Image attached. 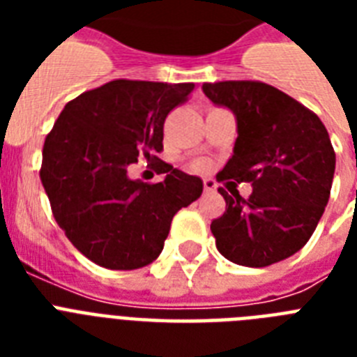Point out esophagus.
Segmentation results:
<instances>
[{"label": "esophagus", "mask_w": 357, "mask_h": 357, "mask_svg": "<svg viewBox=\"0 0 357 357\" xmlns=\"http://www.w3.org/2000/svg\"><path fill=\"white\" fill-rule=\"evenodd\" d=\"M204 190H206V192H213V190H217V183H215V179H204Z\"/></svg>", "instance_id": "esophagus-1"}]
</instances>
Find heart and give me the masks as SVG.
<instances>
[{"label":"heart","instance_id":"b5f03b06","mask_svg":"<svg viewBox=\"0 0 357 357\" xmlns=\"http://www.w3.org/2000/svg\"><path fill=\"white\" fill-rule=\"evenodd\" d=\"M206 165H204V162H198V165H196V170H200V172H204V170H206Z\"/></svg>","mask_w":357,"mask_h":357}]
</instances>
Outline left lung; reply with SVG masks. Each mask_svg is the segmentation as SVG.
<instances>
[{
    "instance_id": "obj_1",
    "label": "left lung",
    "mask_w": 357,
    "mask_h": 357,
    "mask_svg": "<svg viewBox=\"0 0 357 357\" xmlns=\"http://www.w3.org/2000/svg\"><path fill=\"white\" fill-rule=\"evenodd\" d=\"M215 105L237 120L234 155L218 181L252 185L229 196L213 220L218 252L243 266H268L296 254L315 231L332 190L335 151L324 123L285 92L259 81L204 83Z\"/></svg>"
}]
</instances>
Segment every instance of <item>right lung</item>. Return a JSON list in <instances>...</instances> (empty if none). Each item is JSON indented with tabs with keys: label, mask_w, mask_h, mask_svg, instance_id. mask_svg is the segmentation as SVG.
Here are the masks:
<instances>
[{
	"label": "right lung",
	"mask_w": 357,
	"mask_h": 357,
	"mask_svg": "<svg viewBox=\"0 0 357 357\" xmlns=\"http://www.w3.org/2000/svg\"><path fill=\"white\" fill-rule=\"evenodd\" d=\"M192 83L116 79L64 105L46 137L40 179L68 241L96 265L133 271L161 254L174 215L198 200L204 181L161 161L159 183L128 176L162 150V126ZM157 159V155H153Z\"/></svg>",
	"instance_id": "obj_1"
}]
</instances>
